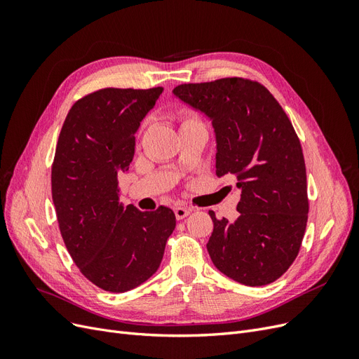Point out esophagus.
<instances>
[{"instance_id": "obj_1", "label": "esophagus", "mask_w": 359, "mask_h": 359, "mask_svg": "<svg viewBox=\"0 0 359 359\" xmlns=\"http://www.w3.org/2000/svg\"><path fill=\"white\" fill-rule=\"evenodd\" d=\"M175 217H177V220H182V219H186V217L191 212V210L190 208H186V206H177L175 210Z\"/></svg>"}]
</instances>
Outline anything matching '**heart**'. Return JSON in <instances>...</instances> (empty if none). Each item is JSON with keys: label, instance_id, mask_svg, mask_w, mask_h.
Segmentation results:
<instances>
[{"label": "heart", "instance_id": "b5f03b06", "mask_svg": "<svg viewBox=\"0 0 359 359\" xmlns=\"http://www.w3.org/2000/svg\"><path fill=\"white\" fill-rule=\"evenodd\" d=\"M187 121H194V119H187Z\"/></svg>", "mask_w": 359, "mask_h": 359}]
</instances>
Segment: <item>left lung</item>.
Here are the masks:
<instances>
[{"label":"left lung","mask_w":359,"mask_h":359,"mask_svg":"<svg viewBox=\"0 0 359 359\" xmlns=\"http://www.w3.org/2000/svg\"><path fill=\"white\" fill-rule=\"evenodd\" d=\"M172 94L210 119L217 177L235 175L238 219L217 220L206 244L215 268L265 286L295 260L307 226L306 163L287 115L265 86L241 78L184 83Z\"/></svg>","instance_id":"8db88e82"}]
</instances>
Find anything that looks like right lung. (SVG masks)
Returning <instances> with one entry per match:
<instances>
[{
  "mask_svg": "<svg viewBox=\"0 0 359 359\" xmlns=\"http://www.w3.org/2000/svg\"><path fill=\"white\" fill-rule=\"evenodd\" d=\"M161 86L99 90L76 102L58 137L52 199L73 262L91 283L123 293L158 269L175 214L119 202L118 173L135 156V135Z\"/></svg>",
  "mask_w": 359,
  "mask_h": 359,
  "instance_id": "add662e5",
  "label": "right lung"
}]
</instances>
